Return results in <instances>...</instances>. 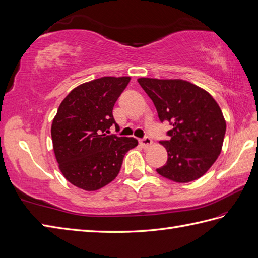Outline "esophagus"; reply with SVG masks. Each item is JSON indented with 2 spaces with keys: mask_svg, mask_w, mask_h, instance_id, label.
<instances>
[{
  "mask_svg": "<svg viewBox=\"0 0 258 258\" xmlns=\"http://www.w3.org/2000/svg\"><path fill=\"white\" fill-rule=\"evenodd\" d=\"M139 142H140V144H141L143 148H149L151 144H152V140H151V138L148 137V136L144 137L143 139H140Z\"/></svg>",
  "mask_w": 258,
  "mask_h": 258,
  "instance_id": "34e87169",
  "label": "esophagus"
}]
</instances>
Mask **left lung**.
<instances>
[{"instance_id": "left-lung-1", "label": "left lung", "mask_w": 258, "mask_h": 258, "mask_svg": "<svg viewBox=\"0 0 258 258\" xmlns=\"http://www.w3.org/2000/svg\"><path fill=\"white\" fill-rule=\"evenodd\" d=\"M152 99L160 120L168 121L165 165L156 169L176 183L202 177L221 153L227 124L210 94L184 80L138 79Z\"/></svg>"}]
</instances>
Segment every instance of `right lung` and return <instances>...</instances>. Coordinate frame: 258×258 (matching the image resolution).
<instances>
[{
  "label": "right lung",
  "mask_w": 258,
  "mask_h": 258,
  "mask_svg": "<svg viewBox=\"0 0 258 258\" xmlns=\"http://www.w3.org/2000/svg\"><path fill=\"white\" fill-rule=\"evenodd\" d=\"M129 77H104L75 87L62 100L51 125L53 151L67 180L97 190L114 180L135 138L107 135L117 123L112 108Z\"/></svg>",
  "instance_id": "right-lung-1"
}]
</instances>
